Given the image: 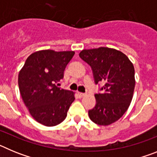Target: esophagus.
<instances>
[{"label": "esophagus", "mask_w": 157, "mask_h": 157, "mask_svg": "<svg viewBox=\"0 0 157 157\" xmlns=\"http://www.w3.org/2000/svg\"><path fill=\"white\" fill-rule=\"evenodd\" d=\"M86 95V94H83V93L78 92V98H83V97H85Z\"/></svg>", "instance_id": "1"}]
</instances>
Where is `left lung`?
<instances>
[{
  "mask_svg": "<svg viewBox=\"0 0 157 157\" xmlns=\"http://www.w3.org/2000/svg\"><path fill=\"white\" fill-rule=\"evenodd\" d=\"M79 56L91 67L96 84H105L103 93L94 95L96 105L89 110L90 119L98 125H110L123 116L132 101L134 65L125 54L107 47L83 49Z\"/></svg>",
  "mask_w": 157,
  "mask_h": 157,
  "instance_id": "8db88e82",
  "label": "left lung"
}]
</instances>
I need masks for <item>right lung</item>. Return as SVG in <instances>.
Instances as JSON below:
<instances>
[{
	"mask_svg": "<svg viewBox=\"0 0 157 157\" xmlns=\"http://www.w3.org/2000/svg\"><path fill=\"white\" fill-rule=\"evenodd\" d=\"M75 55L74 51H37L27 57L19 73V92L34 120L53 127L65 120L75 93L56 86Z\"/></svg>",
	"mask_w": 157,
	"mask_h": 157,
	"instance_id": "obj_1",
	"label": "right lung"
}]
</instances>
